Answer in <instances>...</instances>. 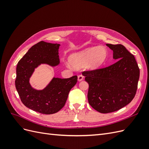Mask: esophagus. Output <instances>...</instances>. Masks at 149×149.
<instances>
[{
	"label": "esophagus",
	"instance_id": "obj_1",
	"mask_svg": "<svg viewBox=\"0 0 149 149\" xmlns=\"http://www.w3.org/2000/svg\"><path fill=\"white\" fill-rule=\"evenodd\" d=\"M84 79V76L82 75V74H80L78 76V81H81L82 80H83Z\"/></svg>",
	"mask_w": 149,
	"mask_h": 149
}]
</instances>
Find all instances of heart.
Wrapping results in <instances>:
<instances>
[{
    "label": "heart",
    "instance_id": "obj_1",
    "mask_svg": "<svg viewBox=\"0 0 149 149\" xmlns=\"http://www.w3.org/2000/svg\"><path fill=\"white\" fill-rule=\"evenodd\" d=\"M107 56L108 51L106 47H93L71 54L69 57V61L75 68L85 66L88 70H95L104 63Z\"/></svg>",
    "mask_w": 149,
    "mask_h": 149
}]
</instances>
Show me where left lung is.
<instances>
[{
    "mask_svg": "<svg viewBox=\"0 0 149 149\" xmlns=\"http://www.w3.org/2000/svg\"><path fill=\"white\" fill-rule=\"evenodd\" d=\"M113 52L114 64L100 70L84 71L89 84L88 100L93 109L109 113L127 105L137 89L140 70L135 57L123 45L106 44Z\"/></svg>",
    "mask_w": 149,
    "mask_h": 149,
    "instance_id": "1",
    "label": "left lung"
}]
</instances>
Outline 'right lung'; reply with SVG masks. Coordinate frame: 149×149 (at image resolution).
<instances>
[{"instance_id":"add662e5","label":"right lung","mask_w":149,"mask_h":149,"mask_svg":"<svg viewBox=\"0 0 149 149\" xmlns=\"http://www.w3.org/2000/svg\"><path fill=\"white\" fill-rule=\"evenodd\" d=\"M60 46L58 43L40 42L29 49L17 66L15 87L22 103L42 114H52L61 109L71 89L77 83V76H73L63 79L54 77L43 89H36L30 83V78L38 66L60 65Z\"/></svg>"}]
</instances>
